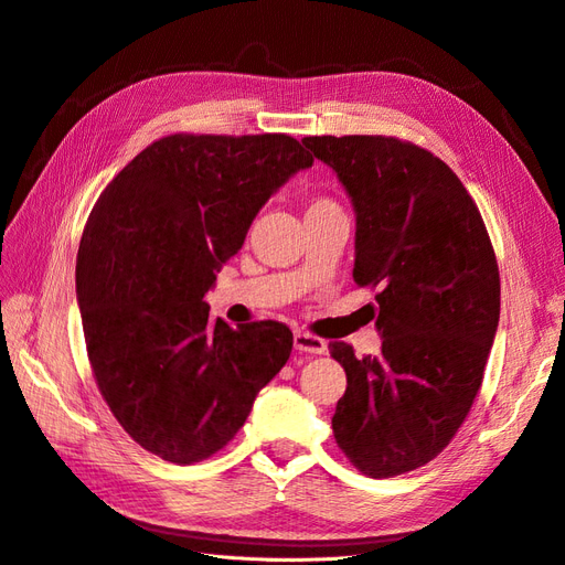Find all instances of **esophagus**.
<instances>
[{"mask_svg": "<svg viewBox=\"0 0 565 565\" xmlns=\"http://www.w3.org/2000/svg\"><path fill=\"white\" fill-rule=\"evenodd\" d=\"M294 344H296V350L302 352V354H326V352H329V344H326V340H321L312 333H305V331H296Z\"/></svg>", "mask_w": 565, "mask_h": 565, "instance_id": "esophagus-1", "label": "esophagus"}]
</instances>
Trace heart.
<instances>
[{
    "label": "heart",
    "mask_w": 565,
    "mask_h": 565,
    "mask_svg": "<svg viewBox=\"0 0 565 565\" xmlns=\"http://www.w3.org/2000/svg\"><path fill=\"white\" fill-rule=\"evenodd\" d=\"M321 204H331V202H315L312 206H321ZM312 206H309V209H312Z\"/></svg>",
    "instance_id": "heart-1"
}]
</instances>
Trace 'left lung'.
Masks as SVG:
<instances>
[{"label":"left lung","mask_w":565,"mask_h":565,"mask_svg":"<svg viewBox=\"0 0 565 565\" xmlns=\"http://www.w3.org/2000/svg\"><path fill=\"white\" fill-rule=\"evenodd\" d=\"M356 215L354 281L377 286V354L331 342L348 375L333 434L387 479L436 458L481 387L500 321V271L481 213L446 163L385 136H309Z\"/></svg>","instance_id":"1"}]
</instances>
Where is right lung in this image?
<instances>
[{
  "mask_svg": "<svg viewBox=\"0 0 565 565\" xmlns=\"http://www.w3.org/2000/svg\"><path fill=\"white\" fill-rule=\"evenodd\" d=\"M312 163L284 134H175L126 163L90 211L77 253L88 361L117 423L161 460L225 448L288 361L284 323L232 329L204 296L267 199Z\"/></svg>",
  "mask_w": 565,
  "mask_h": 565,
  "instance_id": "right-lung-1",
  "label": "right lung"
}]
</instances>
